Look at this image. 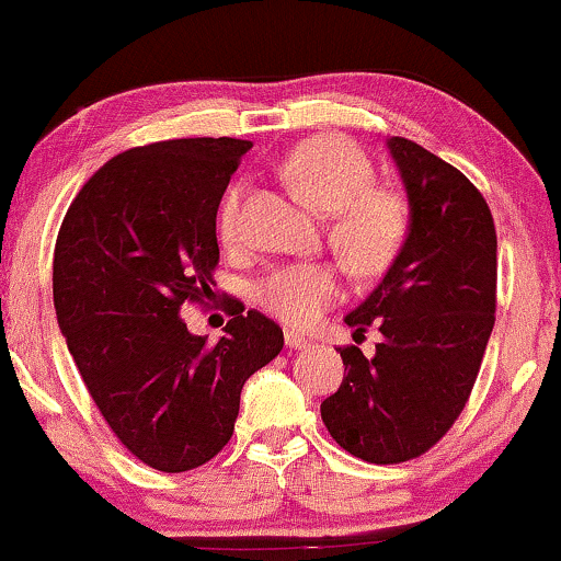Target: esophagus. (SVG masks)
<instances>
[{"instance_id": "esophagus-1", "label": "esophagus", "mask_w": 561, "mask_h": 561, "mask_svg": "<svg viewBox=\"0 0 561 561\" xmlns=\"http://www.w3.org/2000/svg\"><path fill=\"white\" fill-rule=\"evenodd\" d=\"M309 340H306V336H301L298 332H286V347H290V350H304V347H309Z\"/></svg>"}]
</instances>
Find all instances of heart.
Instances as JSON below:
<instances>
[{"label": "heart", "instance_id": "b5f03b06", "mask_svg": "<svg viewBox=\"0 0 561 561\" xmlns=\"http://www.w3.org/2000/svg\"><path fill=\"white\" fill-rule=\"evenodd\" d=\"M283 179L306 204L332 214L327 237L342 263L355 275H375L393 263L411 227L409 202L393 188L373 186L375 168L357 145L344 137H313L288 152ZM219 240L242 242V186L221 198ZM342 283L332 265L296 263L257 283L255 301L283 324L306 329L340 301Z\"/></svg>", "mask_w": 561, "mask_h": 561}]
</instances>
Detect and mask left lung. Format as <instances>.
<instances>
[{
	"label": "left lung",
	"mask_w": 561,
	"mask_h": 561,
	"mask_svg": "<svg viewBox=\"0 0 561 561\" xmlns=\"http://www.w3.org/2000/svg\"><path fill=\"white\" fill-rule=\"evenodd\" d=\"M411 227L378 288L344 321L380 329L375 355L350 344L340 390L321 403L334 442L373 465L416 459L449 432L478 380L495 324L493 214L465 173L390 137Z\"/></svg>",
	"instance_id": "1"
}]
</instances>
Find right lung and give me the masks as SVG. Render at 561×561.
Segmentation results:
<instances>
[{"mask_svg": "<svg viewBox=\"0 0 561 561\" xmlns=\"http://www.w3.org/2000/svg\"><path fill=\"white\" fill-rule=\"evenodd\" d=\"M248 140L183 137L119 152L68 206L53 304L68 352L114 436L152 470L186 472L232 439L244 380L283 329L229 301L225 336L188 332L183 304L211 296L217 209Z\"/></svg>", "mask_w": 561, "mask_h": 561, "instance_id": "1", "label": "right lung"}]
</instances>
